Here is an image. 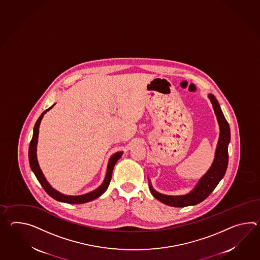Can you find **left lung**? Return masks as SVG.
Listing matches in <instances>:
<instances>
[{
	"label": "left lung",
	"mask_w": 260,
	"mask_h": 260,
	"mask_svg": "<svg viewBox=\"0 0 260 260\" xmlns=\"http://www.w3.org/2000/svg\"><path fill=\"white\" fill-rule=\"evenodd\" d=\"M208 98L210 99L213 104L215 116L219 123L220 135L218 144L215 151L214 160L211 168L209 169L206 174L202 176L199 181L196 187L190 193L184 196H166L157 193L152 188L150 185V191L152 195L158 200L159 202L167 204L173 207H185L189 205H195L207 198L216 185H218L220 180L225 175L228 164H229V144L231 141V128L225 116L220 108L219 104L214 95L209 94Z\"/></svg>",
	"instance_id": "1"
}]
</instances>
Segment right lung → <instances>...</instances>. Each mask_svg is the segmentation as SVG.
Returning a JSON list of instances; mask_svg holds the SVG:
<instances>
[{"instance_id": "add662e5", "label": "right lung", "mask_w": 260, "mask_h": 260, "mask_svg": "<svg viewBox=\"0 0 260 260\" xmlns=\"http://www.w3.org/2000/svg\"><path fill=\"white\" fill-rule=\"evenodd\" d=\"M53 106L54 105L49 107L48 109H46V111H44L42 113V115L39 116V118L37 119L36 123H35V127H34V135H32V138H31V141L29 143V166L31 168V171L35 173L36 178L39 181V183L42 185V186L44 187V189L46 190V193L49 196L52 197L53 199L57 200L58 202H66V203H71V204H82V203L91 202L93 200L99 198L101 195H103L106 189L108 188L110 181L112 178L113 169L115 167L116 161L121 157L122 152L116 153L115 155L111 156L109 162H108L107 172H106V176H105L104 183L101 185V186H99L96 190L85 194V195H81V196H66V195H63L58 191L55 190L54 188H52V186L47 183L44 174L41 171L39 164L37 161V157H36V145H37V141H38V133H39V126H40L41 120H42L43 116L46 114V112L48 110L51 109Z\"/></svg>"}]
</instances>
